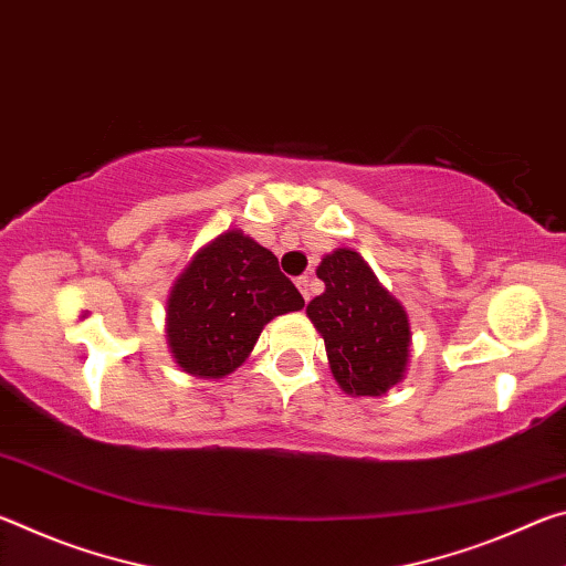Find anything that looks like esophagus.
<instances>
[{"label":"esophagus","mask_w":566,"mask_h":566,"mask_svg":"<svg viewBox=\"0 0 566 566\" xmlns=\"http://www.w3.org/2000/svg\"><path fill=\"white\" fill-rule=\"evenodd\" d=\"M296 286H300V292H302V296H304V302H310L312 300V284H310V276H300V280H296Z\"/></svg>","instance_id":"34e87169"}]
</instances>
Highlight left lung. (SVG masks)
Listing matches in <instances>:
<instances>
[{"mask_svg":"<svg viewBox=\"0 0 566 566\" xmlns=\"http://www.w3.org/2000/svg\"><path fill=\"white\" fill-rule=\"evenodd\" d=\"M324 292L306 304L329 369L352 397H381L405 379L409 317L357 252L334 249L317 266Z\"/></svg>","mask_w":566,"mask_h":566,"instance_id":"left-lung-1","label":"left lung"}]
</instances>
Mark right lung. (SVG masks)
I'll list each match as a JSON object with an SVG mask.
<instances>
[{"label": "right lung", "instance_id": "right-lung-1", "mask_svg": "<svg viewBox=\"0 0 566 566\" xmlns=\"http://www.w3.org/2000/svg\"><path fill=\"white\" fill-rule=\"evenodd\" d=\"M304 306L276 256L227 229L191 256L167 300V344L191 377L222 379L242 364L266 322Z\"/></svg>", "mask_w": 566, "mask_h": 566}]
</instances>
